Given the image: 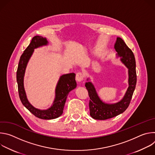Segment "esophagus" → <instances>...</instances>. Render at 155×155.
Listing matches in <instances>:
<instances>
[{"mask_svg": "<svg viewBox=\"0 0 155 155\" xmlns=\"http://www.w3.org/2000/svg\"><path fill=\"white\" fill-rule=\"evenodd\" d=\"M76 80L77 82H81L84 78V75L81 72H78L76 74Z\"/></svg>", "mask_w": 155, "mask_h": 155, "instance_id": "esophagus-1", "label": "esophagus"}]
</instances>
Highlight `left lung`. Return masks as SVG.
<instances>
[{
  "instance_id": "obj_1",
  "label": "left lung",
  "mask_w": 155,
  "mask_h": 155,
  "mask_svg": "<svg viewBox=\"0 0 155 155\" xmlns=\"http://www.w3.org/2000/svg\"><path fill=\"white\" fill-rule=\"evenodd\" d=\"M114 48L117 52V56L120 58V61L128 69L129 86L120 101L115 104H107L101 99L94 84L92 82L88 81L89 79H87V82L85 83V86L90 98L89 104L90 115L95 120H105L123 113L128 107L136 88V65L133 53L120 37H117Z\"/></svg>"
}]
</instances>
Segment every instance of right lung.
Segmentation results:
<instances>
[{
  "instance_id": "right-lung-1",
  "label": "right lung",
  "mask_w": 155,
  "mask_h": 155,
  "mask_svg": "<svg viewBox=\"0 0 155 155\" xmlns=\"http://www.w3.org/2000/svg\"><path fill=\"white\" fill-rule=\"evenodd\" d=\"M46 38L36 35L21 55L16 72V80L20 100L23 105L36 117L43 120H52L59 117L63 113L64 107L69 92L77 87L75 74L70 73L60 77L55 90V98L52 105L47 110H40L34 107L28 101L24 87V77L27 64L34 49L47 45Z\"/></svg>"
}]
</instances>
